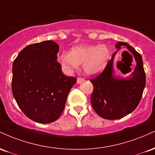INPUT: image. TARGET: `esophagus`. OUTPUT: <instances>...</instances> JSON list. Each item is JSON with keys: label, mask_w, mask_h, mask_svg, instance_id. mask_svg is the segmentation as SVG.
Segmentation results:
<instances>
[{"label": "esophagus", "mask_w": 155, "mask_h": 155, "mask_svg": "<svg viewBox=\"0 0 155 155\" xmlns=\"http://www.w3.org/2000/svg\"><path fill=\"white\" fill-rule=\"evenodd\" d=\"M83 81H84V78H82V77H78L77 78V83L78 84L82 82Z\"/></svg>", "instance_id": "esophagus-1"}]
</instances>
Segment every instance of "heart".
Here are the masks:
<instances>
[{
  "instance_id": "obj_1",
  "label": "heart",
  "mask_w": 155,
  "mask_h": 155,
  "mask_svg": "<svg viewBox=\"0 0 155 155\" xmlns=\"http://www.w3.org/2000/svg\"><path fill=\"white\" fill-rule=\"evenodd\" d=\"M108 58L109 51L105 45H81L73 47L70 53H62L58 61L67 71H71L79 64H83L84 71L92 75L104 69Z\"/></svg>"
}]
</instances>
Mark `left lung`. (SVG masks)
<instances>
[{"instance_id":"1","label":"left lung","mask_w":155,"mask_h":155,"mask_svg":"<svg viewBox=\"0 0 155 155\" xmlns=\"http://www.w3.org/2000/svg\"><path fill=\"white\" fill-rule=\"evenodd\" d=\"M122 46H126L136 60L137 65L132 76L127 79H117L112 76L114 53L104 70L90 79L93 84L90 97L92 108L106 120H118L134 111L145 87L146 74L141 55L127 43L119 42L116 47L120 49Z\"/></svg>"}]
</instances>
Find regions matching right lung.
<instances>
[{
    "label": "right lung",
    "instance_id": "obj_1",
    "mask_svg": "<svg viewBox=\"0 0 155 155\" xmlns=\"http://www.w3.org/2000/svg\"><path fill=\"white\" fill-rule=\"evenodd\" d=\"M58 51V44L44 41L24 48L14 60L12 93L23 113L38 123L59 118L76 82V77L64 75Z\"/></svg>",
    "mask_w": 155,
    "mask_h": 155
}]
</instances>
